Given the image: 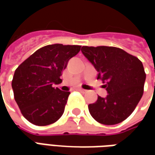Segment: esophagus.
<instances>
[{"instance_id": "1", "label": "esophagus", "mask_w": 155, "mask_h": 155, "mask_svg": "<svg viewBox=\"0 0 155 155\" xmlns=\"http://www.w3.org/2000/svg\"><path fill=\"white\" fill-rule=\"evenodd\" d=\"M78 91H81V93H86V92H87V91H85V90H83V89H79Z\"/></svg>"}]
</instances>
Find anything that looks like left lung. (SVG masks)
Returning a JSON list of instances; mask_svg holds the SVG:
<instances>
[{
    "mask_svg": "<svg viewBox=\"0 0 155 155\" xmlns=\"http://www.w3.org/2000/svg\"><path fill=\"white\" fill-rule=\"evenodd\" d=\"M81 51L105 84L107 96L88 105L91 116L106 125L116 124L132 114L143 93L146 78L142 62L122 49L82 46Z\"/></svg>",
    "mask_w": 155,
    "mask_h": 155,
    "instance_id": "8db88e82",
    "label": "left lung"
}]
</instances>
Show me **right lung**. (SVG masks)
<instances>
[{
    "label": "right lung",
    "instance_id": "1",
    "mask_svg": "<svg viewBox=\"0 0 155 155\" xmlns=\"http://www.w3.org/2000/svg\"><path fill=\"white\" fill-rule=\"evenodd\" d=\"M81 47L62 44L45 45L15 70L12 83L14 97L29 122L45 126L62 116L71 93L53 87V84L61 83L62 71Z\"/></svg>",
    "mask_w": 155,
    "mask_h": 155
}]
</instances>
